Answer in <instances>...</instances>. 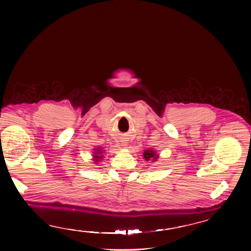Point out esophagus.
Wrapping results in <instances>:
<instances>
[{
    "mask_svg": "<svg viewBox=\"0 0 251 251\" xmlns=\"http://www.w3.org/2000/svg\"><path fill=\"white\" fill-rule=\"evenodd\" d=\"M122 143H123V147H125V148L128 146L127 142H126V140H123V142H122Z\"/></svg>",
    "mask_w": 251,
    "mask_h": 251,
    "instance_id": "esophagus-1",
    "label": "esophagus"
}]
</instances>
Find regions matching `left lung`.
Returning <instances> with one entry per match:
<instances>
[{"instance_id":"8db88e82","label":"left lung","mask_w":251,"mask_h":251,"mask_svg":"<svg viewBox=\"0 0 251 251\" xmlns=\"http://www.w3.org/2000/svg\"><path fill=\"white\" fill-rule=\"evenodd\" d=\"M143 156L147 161H149L150 159H152L155 161L157 159V155H155L154 151H146L143 152Z\"/></svg>"}]
</instances>
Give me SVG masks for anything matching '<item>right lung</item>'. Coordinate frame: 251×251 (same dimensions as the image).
<instances>
[{
	"label": "right lung",
	"mask_w": 251,
	"mask_h": 251,
	"mask_svg": "<svg viewBox=\"0 0 251 251\" xmlns=\"http://www.w3.org/2000/svg\"><path fill=\"white\" fill-rule=\"evenodd\" d=\"M99 151V152H96L98 155H95V160H96L97 162L99 161V159H101V157H102V156L100 155V153H101V151Z\"/></svg>",
	"instance_id": "add662e5"
}]
</instances>
